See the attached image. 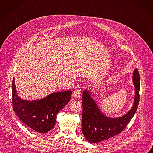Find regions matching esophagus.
Segmentation results:
<instances>
[{
	"instance_id": "34e87169",
	"label": "esophagus",
	"mask_w": 153,
	"mask_h": 153,
	"mask_svg": "<svg viewBox=\"0 0 153 153\" xmlns=\"http://www.w3.org/2000/svg\"><path fill=\"white\" fill-rule=\"evenodd\" d=\"M80 94H81V92H80V89H76L75 90V91H74L73 93V97L76 98H78L80 97Z\"/></svg>"
}]
</instances>
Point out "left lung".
Returning a JSON list of instances; mask_svg holds the SVG:
<instances>
[{
	"instance_id": "obj_1",
	"label": "left lung",
	"mask_w": 153,
	"mask_h": 153,
	"mask_svg": "<svg viewBox=\"0 0 153 153\" xmlns=\"http://www.w3.org/2000/svg\"><path fill=\"white\" fill-rule=\"evenodd\" d=\"M135 87L134 105L124 115L117 117H109L99 108L96 101L91 97V91L85 89L82 93V132L86 140L91 143L108 140L123 131L133 117L138 108L140 100V75L135 69L132 76Z\"/></svg>"
}]
</instances>
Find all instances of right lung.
<instances>
[{"mask_svg":"<svg viewBox=\"0 0 153 153\" xmlns=\"http://www.w3.org/2000/svg\"><path fill=\"white\" fill-rule=\"evenodd\" d=\"M15 82L13 77L12 105L19 119L29 128L40 133H47L52 129L58 113L69 103L72 91L52 93L36 100H26L18 96Z\"/></svg>","mask_w":153,"mask_h":153,"instance_id":"1","label":"right lung"}]
</instances>
